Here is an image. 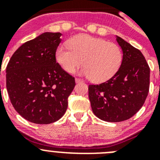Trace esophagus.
Returning a JSON list of instances; mask_svg holds the SVG:
<instances>
[{"label":"esophagus","mask_w":160,"mask_h":160,"mask_svg":"<svg viewBox=\"0 0 160 160\" xmlns=\"http://www.w3.org/2000/svg\"><path fill=\"white\" fill-rule=\"evenodd\" d=\"M75 82L77 83H78V82H83V80H82V79H80V78H75Z\"/></svg>","instance_id":"obj_1"}]
</instances>
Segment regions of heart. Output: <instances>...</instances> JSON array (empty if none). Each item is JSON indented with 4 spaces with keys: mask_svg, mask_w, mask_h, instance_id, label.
<instances>
[{
    "mask_svg": "<svg viewBox=\"0 0 160 160\" xmlns=\"http://www.w3.org/2000/svg\"><path fill=\"white\" fill-rule=\"evenodd\" d=\"M68 44L56 50L57 62L68 73H74L83 63L80 74L103 82L112 78L122 64L121 48L105 39L80 34L72 38Z\"/></svg>",
    "mask_w": 160,
    "mask_h": 160,
    "instance_id": "obj_1",
    "label": "heart"
}]
</instances>
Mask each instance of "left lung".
I'll use <instances>...</instances> for the list:
<instances>
[{"label": "left lung", "instance_id": "8db88e82", "mask_svg": "<svg viewBox=\"0 0 160 160\" xmlns=\"http://www.w3.org/2000/svg\"><path fill=\"white\" fill-rule=\"evenodd\" d=\"M122 62L108 81L89 85V99L93 113L106 122H118L135 115L145 102L150 86V68L140 50L120 37Z\"/></svg>", "mask_w": 160, "mask_h": 160}]
</instances>
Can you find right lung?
Wrapping results in <instances>:
<instances>
[{"instance_id":"right-lung-1","label":"right lung","mask_w":160,"mask_h":160,"mask_svg":"<svg viewBox=\"0 0 160 160\" xmlns=\"http://www.w3.org/2000/svg\"><path fill=\"white\" fill-rule=\"evenodd\" d=\"M60 32H44L14 52L6 67V88L17 112L37 124L60 119L75 86L56 61Z\"/></svg>"}]
</instances>
